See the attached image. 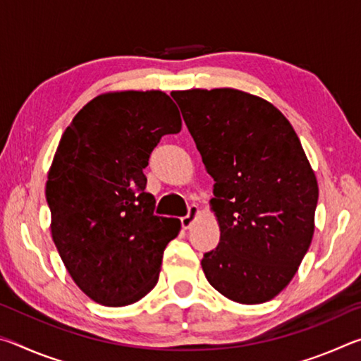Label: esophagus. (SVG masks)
<instances>
[{
	"label": "esophagus",
	"mask_w": 361,
	"mask_h": 361,
	"mask_svg": "<svg viewBox=\"0 0 361 361\" xmlns=\"http://www.w3.org/2000/svg\"><path fill=\"white\" fill-rule=\"evenodd\" d=\"M197 215H199V207H197V205H191V207H189V209H188V215L181 218L183 229H189V228H191V226H192L194 221H195V218H197Z\"/></svg>",
	"instance_id": "34e87169"
}]
</instances>
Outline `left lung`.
I'll return each instance as SVG.
<instances>
[{"mask_svg": "<svg viewBox=\"0 0 361 361\" xmlns=\"http://www.w3.org/2000/svg\"><path fill=\"white\" fill-rule=\"evenodd\" d=\"M183 119L215 180L219 243L204 274L231 301L261 304L295 277L314 235L319 185L279 109L237 89L176 90Z\"/></svg>", "mask_w": 361, "mask_h": 361, "instance_id": "1", "label": "left lung"}]
</instances>
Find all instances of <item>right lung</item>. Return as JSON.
Masks as SVG:
<instances>
[{
	"instance_id": "add662e5",
	"label": "right lung",
	"mask_w": 361,
	"mask_h": 361,
	"mask_svg": "<svg viewBox=\"0 0 361 361\" xmlns=\"http://www.w3.org/2000/svg\"><path fill=\"white\" fill-rule=\"evenodd\" d=\"M181 130L161 90L106 92L66 127L49 169L51 234L66 271L95 302L121 307L154 288L180 219L154 215L143 169L159 140Z\"/></svg>"
}]
</instances>
